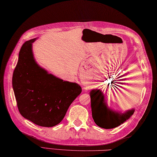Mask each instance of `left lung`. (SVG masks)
Wrapping results in <instances>:
<instances>
[{
	"label": "left lung",
	"mask_w": 157,
	"mask_h": 157,
	"mask_svg": "<svg viewBox=\"0 0 157 157\" xmlns=\"http://www.w3.org/2000/svg\"><path fill=\"white\" fill-rule=\"evenodd\" d=\"M94 94L99 95L98 98L92 101ZM92 117L96 124L103 128L110 129L120 126L133 114L135 110H129L125 113L120 114L109 109L104 102V96L100 90H92L90 92Z\"/></svg>",
	"instance_id": "obj_1"
}]
</instances>
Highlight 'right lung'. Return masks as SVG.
<instances>
[{
    "mask_svg": "<svg viewBox=\"0 0 157 157\" xmlns=\"http://www.w3.org/2000/svg\"><path fill=\"white\" fill-rule=\"evenodd\" d=\"M32 39L22 46L13 74L12 85L22 116L38 126L52 127L63 119L70 105L81 93L75 82L48 74L35 61Z\"/></svg>",
    "mask_w": 157,
    "mask_h": 157,
    "instance_id": "add662e5",
    "label": "right lung"
}]
</instances>
